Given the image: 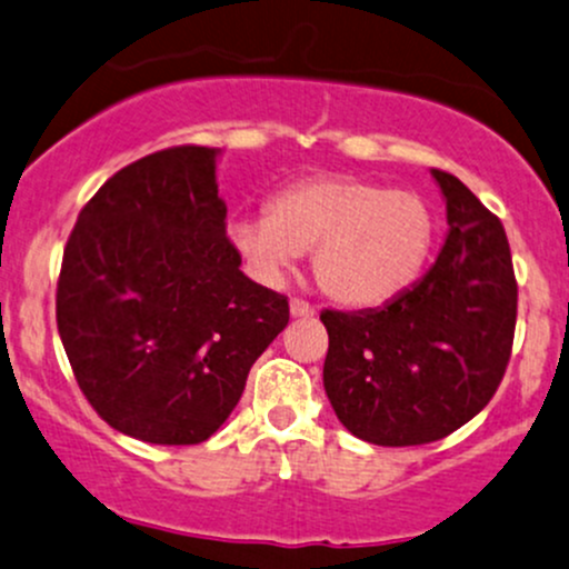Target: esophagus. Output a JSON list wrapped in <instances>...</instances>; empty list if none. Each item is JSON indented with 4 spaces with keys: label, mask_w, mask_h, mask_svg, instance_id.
Wrapping results in <instances>:
<instances>
[{
    "label": "esophagus",
    "mask_w": 569,
    "mask_h": 569,
    "mask_svg": "<svg viewBox=\"0 0 569 569\" xmlns=\"http://www.w3.org/2000/svg\"><path fill=\"white\" fill-rule=\"evenodd\" d=\"M290 315L292 317H315V309H311L307 301H301V298H296V301H290Z\"/></svg>",
    "instance_id": "esophagus-1"
}]
</instances>
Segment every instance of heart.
Wrapping results in <instances>:
<instances>
[{"label":"heart","instance_id":"1","mask_svg":"<svg viewBox=\"0 0 569 569\" xmlns=\"http://www.w3.org/2000/svg\"><path fill=\"white\" fill-rule=\"evenodd\" d=\"M228 236L260 282H277L298 252H311V273L331 301L369 309L418 282L437 219L412 189L322 176L282 189L268 213L233 219Z\"/></svg>","mask_w":569,"mask_h":569}]
</instances>
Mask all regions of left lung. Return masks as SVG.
<instances>
[{
  "instance_id": "1",
  "label": "left lung",
  "mask_w": 569,
  "mask_h": 569,
  "mask_svg": "<svg viewBox=\"0 0 569 569\" xmlns=\"http://www.w3.org/2000/svg\"><path fill=\"white\" fill-rule=\"evenodd\" d=\"M431 179L448 236L426 277L377 309L320 315L328 401L347 431L382 448L437 442L469 423L497 393L516 331L502 222L456 176Z\"/></svg>"
}]
</instances>
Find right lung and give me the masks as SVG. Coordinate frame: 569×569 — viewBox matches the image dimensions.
<instances>
[{
    "mask_svg": "<svg viewBox=\"0 0 569 569\" xmlns=\"http://www.w3.org/2000/svg\"><path fill=\"white\" fill-rule=\"evenodd\" d=\"M219 154L176 146L127 164L64 247L57 326L76 380L108 426L151 445L206 442L290 320L238 268Z\"/></svg>",
    "mask_w": 569,
    "mask_h": 569,
    "instance_id": "obj_1",
    "label": "right lung"
}]
</instances>
